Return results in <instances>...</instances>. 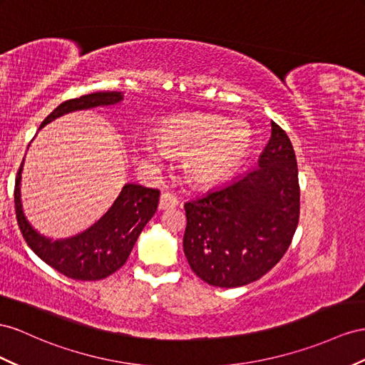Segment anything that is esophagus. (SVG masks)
I'll list each match as a JSON object with an SVG mask.
<instances>
[{"instance_id":"esophagus-1","label":"esophagus","mask_w":365,"mask_h":365,"mask_svg":"<svg viewBox=\"0 0 365 365\" xmlns=\"http://www.w3.org/2000/svg\"><path fill=\"white\" fill-rule=\"evenodd\" d=\"M177 205H179V200H177L175 195H173L171 192H162L160 202H158V208L171 210V208H175Z\"/></svg>"}]
</instances>
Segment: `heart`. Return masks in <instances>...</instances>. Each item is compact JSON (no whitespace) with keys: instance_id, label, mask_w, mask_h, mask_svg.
<instances>
[{"instance_id":"heart-1","label":"heart","mask_w":365,"mask_h":365,"mask_svg":"<svg viewBox=\"0 0 365 365\" xmlns=\"http://www.w3.org/2000/svg\"><path fill=\"white\" fill-rule=\"evenodd\" d=\"M155 142L143 140L137 154L151 165H162L166 154H182V173L195 186H210L235 173L251 146V130L242 121L211 114L177 115L154 130Z\"/></svg>"}]
</instances>
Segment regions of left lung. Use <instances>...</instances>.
Instances as JSON below:
<instances>
[{"instance_id":"obj_1","label":"left lung","mask_w":365,"mask_h":365,"mask_svg":"<svg viewBox=\"0 0 365 365\" xmlns=\"http://www.w3.org/2000/svg\"><path fill=\"white\" fill-rule=\"evenodd\" d=\"M299 199L293 145L272 121V137L256 168L185 203L183 251L192 272L220 288L267 274L292 244Z\"/></svg>"}]
</instances>
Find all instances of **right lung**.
Instances as JSON below:
<instances>
[{"instance_id": "add662e5", "label": "right lung", "mask_w": 365, "mask_h": 365, "mask_svg": "<svg viewBox=\"0 0 365 365\" xmlns=\"http://www.w3.org/2000/svg\"><path fill=\"white\" fill-rule=\"evenodd\" d=\"M123 100V92H92L61 103L43 120L40 128L69 112L114 106ZM15 182V211L23 237L43 262L76 280H100L125 265L140 232L157 211L160 191L137 183H126L112 207L88 230L68 239H51L40 235L26 219L21 203V171Z\"/></svg>"}]
</instances>
